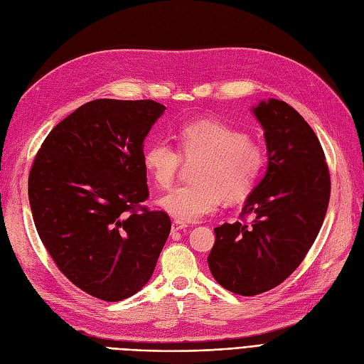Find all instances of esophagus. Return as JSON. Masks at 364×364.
<instances>
[{
  "instance_id": "obj_1",
  "label": "esophagus",
  "mask_w": 364,
  "mask_h": 364,
  "mask_svg": "<svg viewBox=\"0 0 364 364\" xmlns=\"http://www.w3.org/2000/svg\"><path fill=\"white\" fill-rule=\"evenodd\" d=\"M188 228L186 224L181 223V221H173L171 223V232H179V230H185Z\"/></svg>"
}]
</instances>
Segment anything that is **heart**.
<instances>
[{"mask_svg": "<svg viewBox=\"0 0 364 364\" xmlns=\"http://www.w3.org/2000/svg\"><path fill=\"white\" fill-rule=\"evenodd\" d=\"M178 149L167 140L150 143L143 164L156 186L167 190L176 179L181 156L198 158L193 168L194 183L174 188L159 200L161 208L181 223H196L212 214L221 197L242 202L255 191L265 168V152L237 129L215 119L185 122L176 131Z\"/></svg>", "mask_w": 364, "mask_h": 364, "instance_id": "obj_1", "label": "heart"}]
</instances>
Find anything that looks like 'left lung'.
<instances>
[{
  "mask_svg": "<svg viewBox=\"0 0 364 364\" xmlns=\"http://www.w3.org/2000/svg\"><path fill=\"white\" fill-rule=\"evenodd\" d=\"M265 129L268 168L248 196L241 221L215 228L208 265L233 294L271 291L299 267L315 242L330 202L322 146L296 109L279 99L253 108ZM254 220L246 223V217Z\"/></svg>",
  "mask_w": 364,
  "mask_h": 364,
  "instance_id": "left-lung-1",
  "label": "left lung"
}]
</instances>
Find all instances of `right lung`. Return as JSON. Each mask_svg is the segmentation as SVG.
<instances>
[{"label":"right lung","instance_id":"right-lung-1","mask_svg":"<svg viewBox=\"0 0 364 364\" xmlns=\"http://www.w3.org/2000/svg\"><path fill=\"white\" fill-rule=\"evenodd\" d=\"M159 102L96 99L48 134L28 176L37 233L85 294L122 301L152 277L171 221L149 197L143 141Z\"/></svg>","mask_w":364,"mask_h":364}]
</instances>
